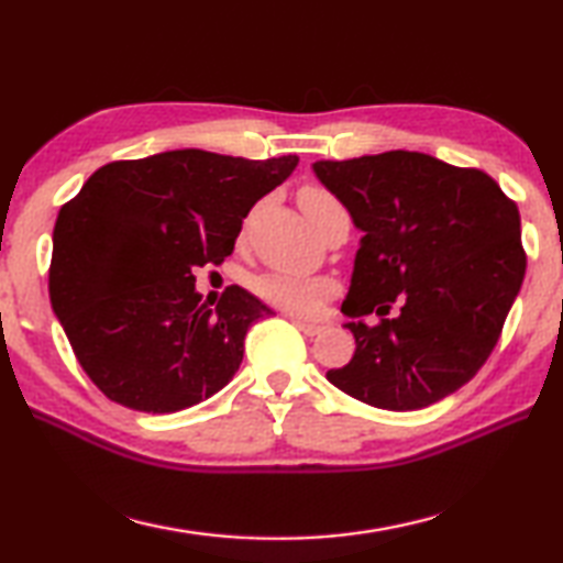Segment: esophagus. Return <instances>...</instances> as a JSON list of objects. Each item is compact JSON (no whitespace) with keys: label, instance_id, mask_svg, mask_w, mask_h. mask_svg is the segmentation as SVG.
<instances>
[{"label":"esophagus","instance_id":"esophagus-1","mask_svg":"<svg viewBox=\"0 0 563 563\" xmlns=\"http://www.w3.org/2000/svg\"><path fill=\"white\" fill-rule=\"evenodd\" d=\"M291 321H294V327L301 329L307 336H317V333L323 331L321 323H311V321H301V319H291Z\"/></svg>","mask_w":563,"mask_h":563}]
</instances>
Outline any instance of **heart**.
I'll return each instance as SVG.
<instances>
[{"instance_id": "1", "label": "heart", "mask_w": 563, "mask_h": 563, "mask_svg": "<svg viewBox=\"0 0 563 563\" xmlns=\"http://www.w3.org/2000/svg\"><path fill=\"white\" fill-rule=\"evenodd\" d=\"M297 200L303 217L313 224V230H319L331 214L346 212L339 197L321 185H303ZM254 289L264 301H269L272 307H279L289 313H299V317H307V313H313L321 307L323 299L331 297L333 289H336V284L327 279V276L269 272V274H262L260 279L254 282Z\"/></svg>"}]
</instances>
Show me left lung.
Listing matches in <instances>:
<instances>
[{
    "mask_svg": "<svg viewBox=\"0 0 563 563\" xmlns=\"http://www.w3.org/2000/svg\"><path fill=\"white\" fill-rule=\"evenodd\" d=\"M313 173L363 232L341 311L356 353L327 378L383 410H420L475 378L525 282L517 202L477 167L388 151ZM399 303V313L387 319Z\"/></svg>",
    "mask_w": 563,
    "mask_h": 563,
    "instance_id": "obj_1",
    "label": "left lung"
}]
</instances>
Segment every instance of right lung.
<instances>
[{
	"label": "right lung",
	"mask_w": 563,
	"mask_h": 563,
	"mask_svg": "<svg viewBox=\"0 0 563 563\" xmlns=\"http://www.w3.org/2000/svg\"><path fill=\"white\" fill-rule=\"evenodd\" d=\"M297 163L197 147L113 161L58 210L48 297L108 400L177 412L232 380L246 331L272 309L236 284L207 309L195 269L232 254L254 202Z\"/></svg>",
	"instance_id": "add662e5"
}]
</instances>
